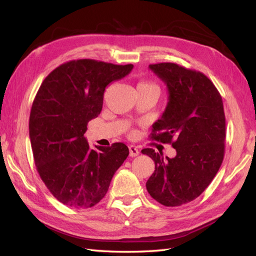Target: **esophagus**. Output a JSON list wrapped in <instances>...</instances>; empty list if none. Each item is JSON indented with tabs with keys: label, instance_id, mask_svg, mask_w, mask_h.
<instances>
[{
	"label": "esophagus",
	"instance_id": "esophagus-1",
	"mask_svg": "<svg viewBox=\"0 0 256 256\" xmlns=\"http://www.w3.org/2000/svg\"><path fill=\"white\" fill-rule=\"evenodd\" d=\"M128 150H130V156H131V157H135V156H138L140 154L138 148H136V146H134V145H130L128 146Z\"/></svg>",
	"mask_w": 256,
	"mask_h": 256
}]
</instances>
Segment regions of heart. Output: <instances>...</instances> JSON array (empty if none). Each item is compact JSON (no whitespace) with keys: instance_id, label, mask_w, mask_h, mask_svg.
I'll return each instance as SVG.
<instances>
[{"instance_id":"1","label":"heart","mask_w":256,"mask_h":256,"mask_svg":"<svg viewBox=\"0 0 256 256\" xmlns=\"http://www.w3.org/2000/svg\"><path fill=\"white\" fill-rule=\"evenodd\" d=\"M140 86H153V88H156V86L154 84L148 82V81H143V82H140L138 84V88H140ZM157 89V88H156Z\"/></svg>"}]
</instances>
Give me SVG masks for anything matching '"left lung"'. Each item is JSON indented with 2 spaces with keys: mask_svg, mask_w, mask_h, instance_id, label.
<instances>
[{
  "mask_svg": "<svg viewBox=\"0 0 256 256\" xmlns=\"http://www.w3.org/2000/svg\"><path fill=\"white\" fill-rule=\"evenodd\" d=\"M164 81L168 102L164 113L153 124L150 138L172 144L174 158L144 148L155 162V170L146 189L157 202L178 206L204 192L218 172L224 156L226 116L222 98L202 72L177 64H150Z\"/></svg>",
  "mask_w": 256,
  "mask_h": 256,
  "instance_id": "obj_1",
  "label": "left lung"
}]
</instances>
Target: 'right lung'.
<instances>
[{"mask_svg": "<svg viewBox=\"0 0 256 256\" xmlns=\"http://www.w3.org/2000/svg\"><path fill=\"white\" fill-rule=\"evenodd\" d=\"M132 69L131 64L78 59L52 70L38 89L30 116L32 155L42 180L62 204L96 206L128 156L123 143L92 150L84 135L102 110L106 86Z\"/></svg>", "mask_w": 256, "mask_h": 256, "instance_id": "1", "label": "right lung"}]
</instances>
